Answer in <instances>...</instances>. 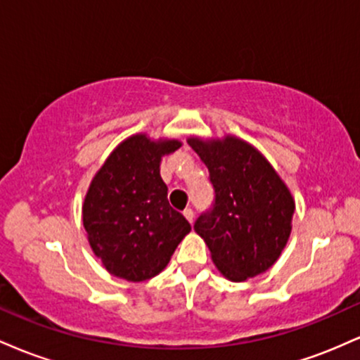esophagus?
Returning <instances> with one entry per match:
<instances>
[{
  "label": "esophagus",
  "mask_w": 360,
  "mask_h": 360,
  "mask_svg": "<svg viewBox=\"0 0 360 360\" xmlns=\"http://www.w3.org/2000/svg\"><path fill=\"white\" fill-rule=\"evenodd\" d=\"M183 213H184L186 220H188V221L191 223V225H193V221H194V212H193V210H191V208H186Z\"/></svg>",
  "instance_id": "1"
}]
</instances>
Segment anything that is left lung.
<instances>
[{
    "label": "left lung",
    "mask_w": 360,
    "mask_h": 360,
    "mask_svg": "<svg viewBox=\"0 0 360 360\" xmlns=\"http://www.w3.org/2000/svg\"><path fill=\"white\" fill-rule=\"evenodd\" d=\"M210 171L213 206L194 230L218 271L233 283L266 272L286 247L295 201L278 172L255 147L226 135L188 140Z\"/></svg>",
    "instance_id": "obj_1"
}]
</instances>
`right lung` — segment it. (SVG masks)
Wrapping results in <instances>:
<instances>
[{"mask_svg":"<svg viewBox=\"0 0 360 360\" xmlns=\"http://www.w3.org/2000/svg\"><path fill=\"white\" fill-rule=\"evenodd\" d=\"M179 147V140L131 135L91 181L82 225L110 274L134 283L154 278L191 232L188 220L169 205L160 177V159Z\"/></svg>","mask_w":360,"mask_h":360,"instance_id":"right-lung-1","label":"right lung"}]
</instances>
